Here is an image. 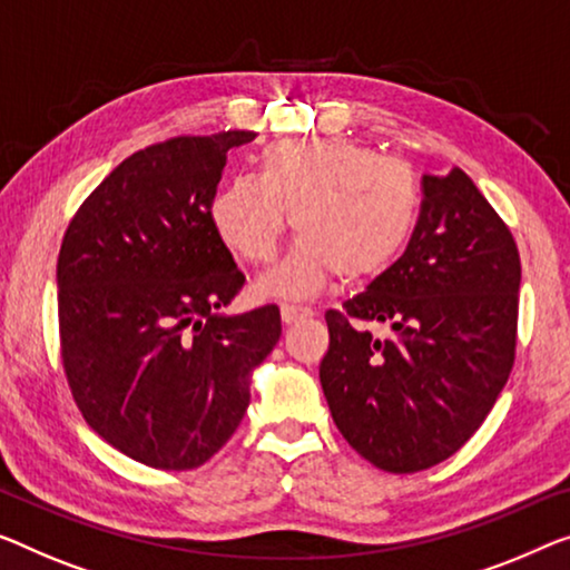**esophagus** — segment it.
Instances as JSON below:
<instances>
[{
	"label": "esophagus",
	"mask_w": 570,
	"mask_h": 570,
	"mask_svg": "<svg viewBox=\"0 0 570 570\" xmlns=\"http://www.w3.org/2000/svg\"><path fill=\"white\" fill-rule=\"evenodd\" d=\"M312 317L309 307H296V304H282V320L284 325H296V322Z\"/></svg>",
	"instance_id": "esophagus-1"
}]
</instances>
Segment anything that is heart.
Here are the masks:
<instances>
[{"mask_svg":"<svg viewBox=\"0 0 570 570\" xmlns=\"http://www.w3.org/2000/svg\"><path fill=\"white\" fill-rule=\"evenodd\" d=\"M292 215L299 240L258 282L261 294L312 296L340 274L366 282L402 256L420 217L412 168L345 138L284 140L261 153V174L215 194L212 227L237 258L274 261Z\"/></svg>","mask_w":570,"mask_h":570,"instance_id":"b5f03b06","label":"heart"}]
</instances>
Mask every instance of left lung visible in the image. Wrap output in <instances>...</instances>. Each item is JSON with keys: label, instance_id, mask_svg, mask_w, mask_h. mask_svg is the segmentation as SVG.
Returning a JSON list of instances; mask_svg holds the SVG:
<instances>
[{"label": "left lung", "instance_id": "8db88e82", "mask_svg": "<svg viewBox=\"0 0 570 570\" xmlns=\"http://www.w3.org/2000/svg\"><path fill=\"white\" fill-rule=\"evenodd\" d=\"M404 256L366 292L325 314L320 384L353 450L414 473L465 445L509 379L522 266L517 243L461 168L422 176ZM381 321L392 338L355 328Z\"/></svg>", "mask_w": 570, "mask_h": 570}]
</instances>
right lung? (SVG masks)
<instances>
[{
	"instance_id": "obj_1",
	"label": "right lung",
	"mask_w": 570,
	"mask_h": 570,
	"mask_svg": "<svg viewBox=\"0 0 570 570\" xmlns=\"http://www.w3.org/2000/svg\"><path fill=\"white\" fill-rule=\"evenodd\" d=\"M225 130L132 153L76 212L58 253V327L89 428L150 469L207 463L240 424L250 373L282 337L276 304L225 314L245 284L209 219Z\"/></svg>"
}]
</instances>
